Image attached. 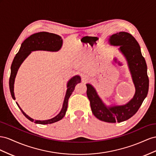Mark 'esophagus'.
<instances>
[{"mask_svg": "<svg viewBox=\"0 0 156 156\" xmlns=\"http://www.w3.org/2000/svg\"><path fill=\"white\" fill-rule=\"evenodd\" d=\"M82 80L83 82H88L90 80V77L87 76L86 75H83L82 76Z\"/></svg>", "mask_w": 156, "mask_h": 156, "instance_id": "obj_1", "label": "esophagus"}]
</instances>
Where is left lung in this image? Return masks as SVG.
I'll return each mask as SVG.
<instances>
[{"label": "left lung", "instance_id": "8db88e82", "mask_svg": "<svg viewBox=\"0 0 156 156\" xmlns=\"http://www.w3.org/2000/svg\"><path fill=\"white\" fill-rule=\"evenodd\" d=\"M108 41L110 45L120 46L119 50L126 57L135 87L134 97L124 105L106 106L95 89L89 83L86 84L87 95L92 112L97 118L108 123L122 122L136 114L147 96L149 87L147 66L139 43L131 34L117 33L110 36Z\"/></svg>", "mask_w": 156, "mask_h": 156}]
</instances>
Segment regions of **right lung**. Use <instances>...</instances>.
Returning <instances> with one entry per match:
<instances>
[{
  "label": "right lung",
  "instance_id": "add662e5",
  "mask_svg": "<svg viewBox=\"0 0 156 156\" xmlns=\"http://www.w3.org/2000/svg\"><path fill=\"white\" fill-rule=\"evenodd\" d=\"M63 44V39L59 35L50 33L48 32H40L30 35L29 37L26 38L23 42L21 44V46L19 51L16 55L14 60L11 65V73L10 80H9V86L11 95L13 99L15 100L14 87L15 78L20 65L23 63V61L27 57V56L33 51L44 50L49 51H59ZM81 82V78L79 76H75L73 77L67 83V90L66 92L65 99L63 102V107L61 112L57 114L55 117L47 120H34L29 115H27L22 109L20 108L19 105L17 104L18 107L21 110L22 113L31 122H34L35 123L42 124H50L59 121L63 118L66 114V111L68 107V101L70 96L74 90V87L77 83Z\"/></svg>",
  "mask_w": 156,
  "mask_h": 156
}]
</instances>
